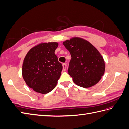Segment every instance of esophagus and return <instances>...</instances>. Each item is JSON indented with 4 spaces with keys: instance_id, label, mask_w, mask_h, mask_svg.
<instances>
[{
    "instance_id": "obj_1",
    "label": "esophagus",
    "mask_w": 129,
    "mask_h": 129,
    "mask_svg": "<svg viewBox=\"0 0 129 129\" xmlns=\"http://www.w3.org/2000/svg\"><path fill=\"white\" fill-rule=\"evenodd\" d=\"M62 66H63V71H65L66 70V68H67V64L66 63H64L62 64Z\"/></svg>"
}]
</instances>
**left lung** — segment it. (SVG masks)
<instances>
[{"label":"left lung","instance_id":"obj_1","mask_svg":"<svg viewBox=\"0 0 129 129\" xmlns=\"http://www.w3.org/2000/svg\"><path fill=\"white\" fill-rule=\"evenodd\" d=\"M63 44L71 55L68 71L74 83L86 88L95 85L105 71L104 59L99 51L80 38L67 40Z\"/></svg>","mask_w":129,"mask_h":129}]
</instances>
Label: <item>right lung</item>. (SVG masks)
Here are the masks:
<instances>
[{"label":"right lung","mask_w":129,"mask_h":129,"mask_svg":"<svg viewBox=\"0 0 129 129\" xmlns=\"http://www.w3.org/2000/svg\"><path fill=\"white\" fill-rule=\"evenodd\" d=\"M58 44L41 43L28 52L22 65V77L35 91L47 93L54 89L61 76L62 65L55 51Z\"/></svg>","instance_id":"right-lung-1"}]
</instances>
